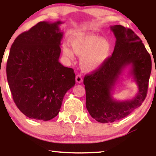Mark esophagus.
Listing matches in <instances>:
<instances>
[{
    "label": "esophagus",
    "mask_w": 156,
    "mask_h": 156,
    "mask_svg": "<svg viewBox=\"0 0 156 156\" xmlns=\"http://www.w3.org/2000/svg\"><path fill=\"white\" fill-rule=\"evenodd\" d=\"M82 76H81L80 74H77V75L76 76V82L78 83V84H80V83L82 82Z\"/></svg>",
    "instance_id": "esophagus-1"
}]
</instances>
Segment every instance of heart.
I'll return each instance as SVG.
<instances>
[{
    "label": "heart",
    "instance_id": "1",
    "mask_svg": "<svg viewBox=\"0 0 156 156\" xmlns=\"http://www.w3.org/2000/svg\"><path fill=\"white\" fill-rule=\"evenodd\" d=\"M69 47L64 44V57L73 60L74 54L80 57V66L86 72L97 70L107 61L112 52V44L107 39L93 34L79 33L69 39Z\"/></svg>",
    "mask_w": 156,
    "mask_h": 156
}]
</instances>
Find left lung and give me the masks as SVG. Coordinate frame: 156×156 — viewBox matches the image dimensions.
Returning a JSON list of instances; mask_svg holds the SVG:
<instances>
[{
  "label": "left lung",
  "mask_w": 156,
  "mask_h": 156,
  "mask_svg": "<svg viewBox=\"0 0 156 156\" xmlns=\"http://www.w3.org/2000/svg\"><path fill=\"white\" fill-rule=\"evenodd\" d=\"M111 30L116 37L113 54L104 65L84 79L86 107L93 119L100 123L120 120L141 105L146 99L152 62L142 40L132 30L114 25ZM127 66L138 87L133 99L117 101L112 98L115 85Z\"/></svg>",
  "instance_id": "8db88e82"
}]
</instances>
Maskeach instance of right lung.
Listing matches in <instances>:
<instances>
[{"label": "right lung", "instance_id": "obj_1", "mask_svg": "<svg viewBox=\"0 0 156 156\" xmlns=\"http://www.w3.org/2000/svg\"><path fill=\"white\" fill-rule=\"evenodd\" d=\"M62 22H40L19 35L6 66L12 99L30 119L49 121L59 114L67 91L75 85L72 68L59 62Z\"/></svg>", "mask_w": 156, "mask_h": 156}]
</instances>
